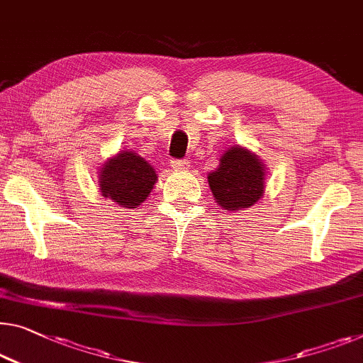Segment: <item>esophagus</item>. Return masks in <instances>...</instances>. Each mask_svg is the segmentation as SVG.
Listing matches in <instances>:
<instances>
[{
    "label": "esophagus",
    "mask_w": 363,
    "mask_h": 363,
    "mask_svg": "<svg viewBox=\"0 0 363 363\" xmlns=\"http://www.w3.org/2000/svg\"><path fill=\"white\" fill-rule=\"evenodd\" d=\"M171 167L174 171H182V169H187L189 163H187L186 160H172L171 161Z\"/></svg>",
    "instance_id": "esophagus-1"
}]
</instances>
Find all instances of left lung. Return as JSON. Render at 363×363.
<instances>
[{
    "label": "left lung",
    "mask_w": 363,
    "mask_h": 363,
    "mask_svg": "<svg viewBox=\"0 0 363 363\" xmlns=\"http://www.w3.org/2000/svg\"><path fill=\"white\" fill-rule=\"evenodd\" d=\"M266 169L262 160L246 147L235 145L226 150L218 167L207 174L216 205L226 212L252 207L264 196Z\"/></svg>",
    "instance_id": "left-lung-1"
}]
</instances>
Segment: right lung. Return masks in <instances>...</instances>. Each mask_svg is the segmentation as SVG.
Here are the masks:
<instances>
[{
	"instance_id": "right-lung-1",
	"label": "right lung",
	"mask_w": 363,
	"mask_h": 363,
	"mask_svg": "<svg viewBox=\"0 0 363 363\" xmlns=\"http://www.w3.org/2000/svg\"><path fill=\"white\" fill-rule=\"evenodd\" d=\"M97 174L101 196L122 208H137L142 205L158 181L155 167L130 150L118 151L106 160Z\"/></svg>"
}]
</instances>
